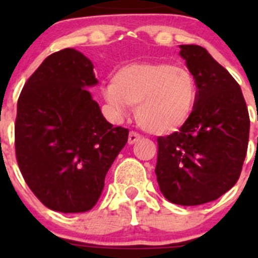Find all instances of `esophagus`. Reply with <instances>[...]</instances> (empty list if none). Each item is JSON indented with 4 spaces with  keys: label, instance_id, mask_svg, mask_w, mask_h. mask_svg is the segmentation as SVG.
I'll list each match as a JSON object with an SVG mask.
<instances>
[{
    "label": "esophagus",
    "instance_id": "34e87169",
    "mask_svg": "<svg viewBox=\"0 0 258 258\" xmlns=\"http://www.w3.org/2000/svg\"><path fill=\"white\" fill-rule=\"evenodd\" d=\"M141 139V136H140L139 134H137V132H130V135H128V145H134V144H136L137 141H139V140Z\"/></svg>",
    "mask_w": 258,
    "mask_h": 258
}]
</instances>
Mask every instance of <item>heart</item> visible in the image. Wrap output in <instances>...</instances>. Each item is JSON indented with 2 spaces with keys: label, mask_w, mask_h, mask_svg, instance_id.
<instances>
[{
  "label": "heart",
  "mask_w": 258,
  "mask_h": 258,
  "mask_svg": "<svg viewBox=\"0 0 258 258\" xmlns=\"http://www.w3.org/2000/svg\"><path fill=\"white\" fill-rule=\"evenodd\" d=\"M103 97L117 113L136 106V119L148 134L167 136L179 131L191 118L197 86L187 69L167 62H139L113 74Z\"/></svg>",
  "instance_id": "1"
}]
</instances>
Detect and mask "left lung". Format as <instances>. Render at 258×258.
I'll return each instance as SVG.
<instances>
[{
	"label": "left lung",
	"instance_id": "1",
	"mask_svg": "<svg viewBox=\"0 0 258 258\" xmlns=\"http://www.w3.org/2000/svg\"><path fill=\"white\" fill-rule=\"evenodd\" d=\"M197 86L191 118L179 132L158 137L156 176L163 196L181 206L217 200L241 175L249 117L240 85L197 45H181Z\"/></svg>",
	"mask_w": 258,
	"mask_h": 258
}]
</instances>
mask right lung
<instances>
[{
  "mask_svg": "<svg viewBox=\"0 0 258 258\" xmlns=\"http://www.w3.org/2000/svg\"><path fill=\"white\" fill-rule=\"evenodd\" d=\"M97 83L92 62L64 48L41 63L18 98V166L31 191L52 211L92 209L128 140V130L107 122L87 91Z\"/></svg>",
  "mask_w": 258,
  "mask_h": 258,
  "instance_id": "1",
  "label": "right lung"
}]
</instances>
